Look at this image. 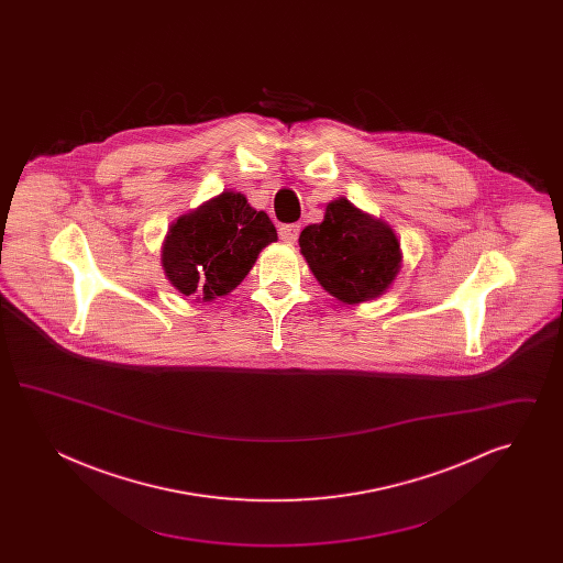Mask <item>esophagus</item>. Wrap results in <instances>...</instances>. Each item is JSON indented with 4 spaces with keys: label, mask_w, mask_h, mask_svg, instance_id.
<instances>
[{
    "label": "esophagus",
    "mask_w": 563,
    "mask_h": 563,
    "mask_svg": "<svg viewBox=\"0 0 563 563\" xmlns=\"http://www.w3.org/2000/svg\"><path fill=\"white\" fill-rule=\"evenodd\" d=\"M299 230H301L299 223H285L278 228V236H280V241L295 242L299 236Z\"/></svg>",
    "instance_id": "34e87169"
}]
</instances>
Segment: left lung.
I'll return each instance as SVG.
<instances>
[{
  "instance_id": "1",
  "label": "left lung",
  "mask_w": 563,
  "mask_h": 563,
  "mask_svg": "<svg viewBox=\"0 0 563 563\" xmlns=\"http://www.w3.org/2000/svg\"><path fill=\"white\" fill-rule=\"evenodd\" d=\"M299 246L324 291L349 303L382 295L401 264L393 230L344 198L327 207L322 223L301 232Z\"/></svg>"
}]
</instances>
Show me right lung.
<instances>
[{
  "instance_id": "1",
  "label": "right lung",
  "mask_w": 563,
  "mask_h": 563,
  "mask_svg": "<svg viewBox=\"0 0 563 563\" xmlns=\"http://www.w3.org/2000/svg\"><path fill=\"white\" fill-rule=\"evenodd\" d=\"M274 241L276 228L268 214L251 209L242 194L223 191L173 223L162 266L181 294L213 299L236 289L260 251Z\"/></svg>"
}]
</instances>
